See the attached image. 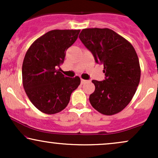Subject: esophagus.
Listing matches in <instances>:
<instances>
[{"label": "esophagus", "instance_id": "obj_1", "mask_svg": "<svg viewBox=\"0 0 158 158\" xmlns=\"http://www.w3.org/2000/svg\"><path fill=\"white\" fill-rule=\"evenodd\" d=\"M87 81H87V80H85V79H81V84H85V82H87Z\"/></svg>", "mask_w": 158, "mask_h": 158}]
</instances>
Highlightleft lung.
<instances>
[{"instance_id": "1", "label": "left lung", "mask_w": 158, "mask_h": 158, "mask_svg": "<svg viewBox=\"0 0 158 158\" xmlns=\"http://www.w3.org/2000/svg\"><path fill=\"white\" fill-rule=\"evenodd\" d=\"M79 37L93 54L96 62L104 65L106 79L92 81L95 90L90 95V104L105 115L119 113L131 102L140 79V67L135 48L108 28L84 29Z\"/></svg>"}]
</instances>
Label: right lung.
I'll list each match as a JSON object with an SVG mask.
<instances>
[{
    "instance_id": "1",
    "label": "right lung",
    "mask_w": 158,
    "mask_h": 158,
    "mask_svg": "<svg viewBox=\"0 0 158 158\" xmlns=\"http://www.w3.org/2000/svg\"><path fill=\"white\" fill-rule=\"evenodd\" d=\"M80 30H54L36 39L22 65L23 85L31 102L44 114L64 109L80 78L64 77L56 70L64 62L67 50L77 41Z\"/></svg>"
}]
</instances>
